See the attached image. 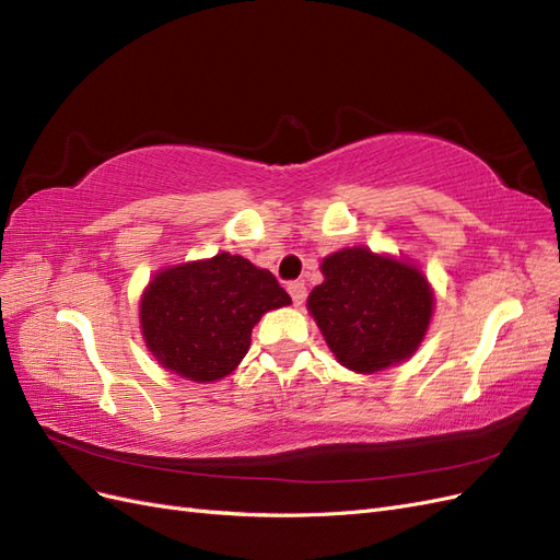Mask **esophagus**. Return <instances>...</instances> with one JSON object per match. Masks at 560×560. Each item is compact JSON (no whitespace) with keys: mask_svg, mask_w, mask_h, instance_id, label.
<instances>
[{"mask_svg":"<svg viewBox=\"0 0 560 560\" xmlns=\"http://www.w3.org/2000/svg\"><path fill=\"white\" fill-rule=\"evenodd\" d=\"M287 292L292 294V301H294V306H303V301H306V284H303L301 280H294V282H290L287 284Z\"/></svg>","mask_w":560,"mask_h":560,"instance_id":"esophagus-1","label":"esophagus"}]
</instances>
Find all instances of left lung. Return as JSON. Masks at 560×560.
I'll list each match as a JSON object with an SVG mask.
<instances>
[{
  "label": "left lung",
  "instance_id": "1",
  "mask_svg": "<svg viewBox=\"0 0 560 560\" xmlns=\"http://www.w3.org/2000/svg\"><path fill=\"white\" fill-rule=\"evenodd\" d=\"M322 276L325 282L311 292L308 311L346 369L374 374L418 350L434 294L413 264L346 247L322 261Z\"/></svg>",
  "mask_w": 560,
  "mask_h": 560
}]
</instances>
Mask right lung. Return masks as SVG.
Segmentation results:
<instances>
[{
  "label": "right lung",
  "mask_w": 560,
  "mask_h": 560,
  "mask_svg": "<svg viewBox=\"0 0 560 560\" xmlns=\"http://www.w3.org/2000/svg\"><path fill=\"white\" fill-rule=\"evenodd\" d=\"M290 303L270 270L222 252L156 273L142 294L140 325L161 366L210 383L241 364L261 315Z\"/></svg>",
  "instance_id": "1"
}]
</instances>
